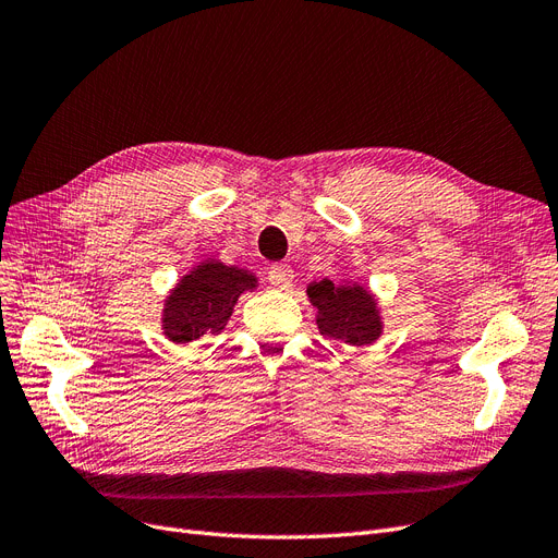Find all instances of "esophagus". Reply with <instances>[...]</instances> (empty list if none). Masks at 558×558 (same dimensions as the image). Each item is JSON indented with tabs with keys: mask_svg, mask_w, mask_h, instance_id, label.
I'll use <instances>...</instances> for the list:
<instances>
[{
	"mask_svg": "<svg viewBox=\"0 0 558 558\" xmlns=\"http://www.w3.org/2000/svg\"><path fill=\"white\" fill-rule=\"evenodd\" d=\"M294 280V271L290 264H271L268 266V282H271L276 290H287V287H292Z\"/></svg>",
	"mask_w": 558,
	"mask_h": 558,
	"instance_id": "obj_1",
	"label": "esophagus"
}]
</instances>
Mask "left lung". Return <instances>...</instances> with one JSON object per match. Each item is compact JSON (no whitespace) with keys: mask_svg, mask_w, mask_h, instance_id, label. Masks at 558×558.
<instances>
[{"mask_svg":"<svg viewBox=\"0 0 558 558\" xmlns=\"http://www.w3.org/2000/svg\"><path fill=\"white\" fill-rule=\"evenodd\" d=\"M307 299L317 307L319 333L349 347L373 344L381 336V317L375 296L361 284L319 280L307 284Z\"/></svg>","mask_w":558,"mask_h":558,"instance_id":"1","label":"left lung"}]
</instances>
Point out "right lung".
I'll return each mask as SVG.
<instances>
[{
    "label": "right lung",
    "instance_id": "right-lung-1",
    "mask_svg": "<svg viewBox=\"0 0 558 558\" xmlns=\"http://www.w3.org/2000/svg\"><path fill=\"white\" fill-rule=\"evenodd\" d=\"M257 278L239 266L202 262L185 274L162 307V333L174 344H189L206 333H220L239 296L255 290Z\"/></svg>",
    "mask_w": 558,
    "mask_h": 558
}]
</instances>
